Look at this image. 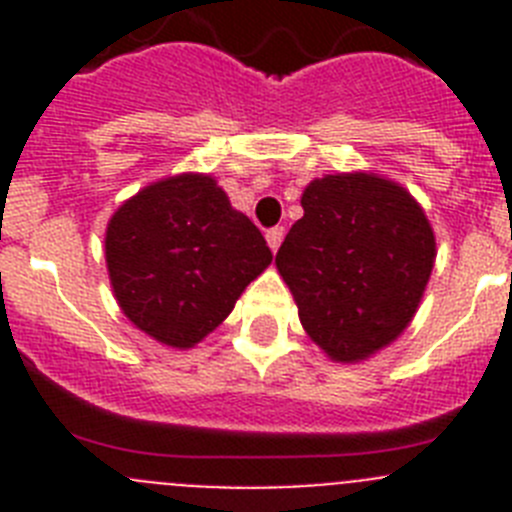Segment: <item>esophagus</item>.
I'll list each match as a JSON object with an SVG mask.
<instances>
[{
  "instance_id": "34e87169",
  "label": "esophagus",
  "mask_w": 512,
  "mask_h": 512,
  "mask_svg": "<svg viewBox=\"0 0 512 512\" xmlns=\"http://www.w3.org/2000/svg\"><path fill=\"white\" fill-rule=\"evenodd\" d=\"M284 241V228H271L269 233H266V243H269L271 253H277L279 246H282Z\"/></svg>"
}]
</instances>
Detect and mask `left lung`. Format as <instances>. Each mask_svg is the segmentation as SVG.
<instances>
[{"label": "left lung", "mask_w": 512, "mask_h": 512, "mask_svg": "<svg viewBox=\"0 0 512 512\" xmlns=\"http://www.w3.org/2000/svg\"><path fill=\"white\" fill-rule=\"evenodd\" d=\"M277 253L312 343L356 364L410 325L436 261V235L413 194L372 171L325 174Z\"/></svg>", "instance_id": "8db88e82"}]
</instances>
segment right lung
Returning <instances> with one entry per match:
<instances>
[{
    "mask_svg": "<svg viewBox=\"0 0 512 512\" xmlns=\"http://www.w3.org/2000/svg\"><path fill=\"white\" fill-rule=\"evenodd\" d=\"M104 259L125 318L164 346H197L271 264L264 235L210 174L166 176L122 202Z\"/></svg>",
    "mask_w": 512,
    "mask_h": 512,
    "instance_id": "obj_1",
    "label": "right lung"
}]
</instances>
